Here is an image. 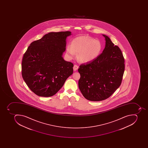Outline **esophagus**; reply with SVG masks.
Returning <instances> with one entry per match:
<instances>
[{
    "label": "esophagus",
    "mask_w": 148,
    "mask_h": 148,
    "mask_svg": "<svg viewBox=\"0 0 148 148\" xmlns=\"http://www.w3.org/2000/svg\"><path fill=\"white\" fill-rule=\"evenodd\" d=\"M78 67H79V66H78V65H75L73 67V70L75 71H76L78 69Z\"/></svg>",
    "instance_id": "34e87169"
}]
</instances>
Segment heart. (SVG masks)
<instances>
[{
    "mask_svg": "<svg viewBox=\"0 0 148 148\" xmlns=\"http://www.w3.org/2000/svg\"><path fill=\"white\" fill-rule=\"evenodd\" d=\"M102 50V45L98 40L89 36H80L73 40L71 46L66 47V54L69 58H73L75 53H79V62L86 63L92 62L99 56Z\"/></svg>",
    "mask_w": 148,
    "mask_h": 148,
    "instance_id": "1",
    "label": "heart"
}]
</instances>
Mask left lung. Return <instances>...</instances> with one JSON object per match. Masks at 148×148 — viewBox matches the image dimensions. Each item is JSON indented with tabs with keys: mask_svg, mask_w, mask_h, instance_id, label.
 Instances as JSON below:
<instances>
[{
	"mask_svg": "<svg viewBox=\"0 0 148 148\" xmlns=\"http://www.w3.org/2000/svg\"><path fill=\"white\" fill-rule=\"evenodd\" d=\"M106 46L96 59L80 65L78 86L87 100L99 101L107 99L121 85L125 71V59L118 46L105 35Z\"/></svg>",
	"mask_w": 148,
	"mask_h": 148,
	"instance_id": "left-lung-1",
	"label": "left lung"
}]
</instances>
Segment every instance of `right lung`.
Instances as JSON below:
<instances>
[{"label":"right lung","mask_w":148,"mask_h":148,"mask_svg":"<svg viewBox=\"0 0 148 148\" xmlns=\"http://www.w3.org/2000/svg\"><path fill=\"white\" fill-rule=\"evenodd\" d=\"M70 32H50L30 43L22 62V75L28 87L41 97H51L73 73V64L63 59Z\"/></svg>","instance_id":"right-lung-1"}]
</instances>
